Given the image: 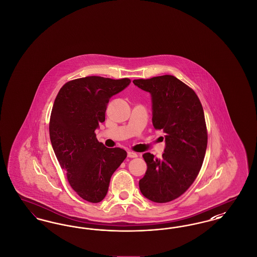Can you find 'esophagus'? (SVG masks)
<instances>
[{
    "label": "esophagus",
    "mask_w": 257,
    "mask_h": 257,
    "mask_svg": "<svg viewBox=\"0 0 257 257\" xmlns=\"http://www.w3.org/2000/svg\"><path fill=\"white\" fill-rule=\"evenodd\" d=\"M127 156H128L129 158H137V157H138V154L135 153L133 151H128V152H127Z\"/></svg>",
    "instance_id": "34e87169"
}]
</instances>
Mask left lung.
<instances>
[{"instance_id": "obj_1", "label": "left lung", "mask_w": 257, "mask_h": 257, "mask_svg": "<svg viewBox=\"0 0 257 257\" xmlns=\"http://www.w3.org/2000/svg\"><path fill=\"white\" fill-rule=\"evenodd\" d=\"M133 83L150 93L152 123L163 130L166 143L161 159L149 152L143 155L147 170L140 190L153 202H169L189 189L202 166L207 147L203 108L196 92L174 76Z\"/></svg>"}]
</instances>
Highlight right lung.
I'll use <instances>...</instances> for the list:
<instances>
[{
    "label": "right lung",
    "mask_w": 257,
    "mask_h": 257,
    "mask_svg": "<svg viewBox=\"0 0 257 257\" xmlns=\"http://www.w3.org/2000/svg\"><path fill=\"white\" fill-rule=\"evenodd\" d=\"M127 78L90 76L66 83L55 99L50 117V140L74 191L97 203L108 193L112 173L127 156L121 148H108L95 130L105 121L110 98L130 85Z\"/></svg>",
    "instance_id": "add662e5"
}]
</instances>
